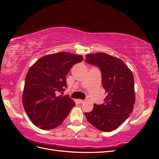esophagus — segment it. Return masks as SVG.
Here are the masks:
<instances>
[{"label": "esophagus", "instance_id": "1", "mask_svg": "<svg viewBox=\"0 0 159 159\" xmlns=\"http://www.w3.org/2000/svg\"><path fill=\"white\" fill-rule=\"evenodd\" d=\"M78 102H79V103L81 104V103H84L85 102V101H84V100H82V99H79V100H78Z\"/></svg>", "mask_w": 159, "mask_h": 159}]
</instances>
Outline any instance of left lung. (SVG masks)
<instances>
[{"label": "left lung", "instance_id": "left-lung-1", "mask_svg": "<svg viewBox=\"0 0 159 159\" xmlns=\"http://www.w3.org/2000/svg\"><path fill=\"white\" fill-rule=\"evenodd\" d=\"M85 61L99 68L103 88L107 93L103 104H94L93 109L85 115L100 131H111L132 113L135 102L133 75L121 60L105 53L88 54Z\"/></svg>", "mask_w": 159, "mask_h": 159}]
</instances>
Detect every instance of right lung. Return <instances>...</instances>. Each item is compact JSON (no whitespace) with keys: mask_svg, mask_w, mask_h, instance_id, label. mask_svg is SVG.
<instances>
[{"mask_svg":"<svg viewBox=\"0 0 159 159\" xmlns=\"http://www.w3.org/2000/svg\"><path fill=\"white\" fill-rule=\"evenodd\" d=\"M82 56L67 52L47 55L28 70L25 78L22 103L36 126L44 130L60 125L75 103L69 96H58L67 88L66 75Z\"/></svg>","mask_w":159,"mask_h":159,"instance_id":"obj_1","label":"right lung"}]
</instances>
